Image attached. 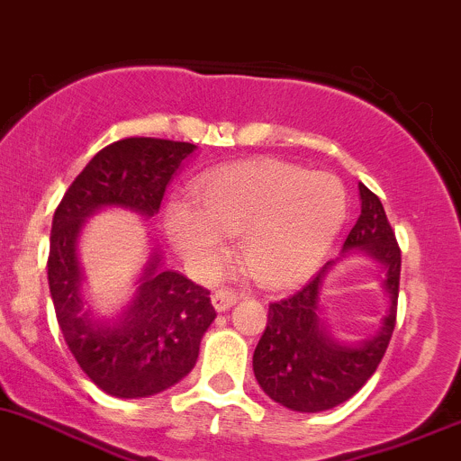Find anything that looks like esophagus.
Here are the masks:
<instances>
[{
  "mask_svg": "<svg viewBox=\"0 0 461 461\" xmlns=\"http://www.w3.org/2000/svg\"><path fill=\"white\" fill-rule=\"evenodd\" d=\"M240 297L235 295V293L230 291H215L212 293V306H215V311H229V308L235 303Z\"/></svg>",
  "mask_w": 461,
  "mask_h": 461,
  "instance_id": "esophagus-1",
  "label": "esophagus"
}]
</instances>
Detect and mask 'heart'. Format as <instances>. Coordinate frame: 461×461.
<instances>
[{
  "label": "heart",
  "instance_id": "heart-1",
  "mask_svg": "<svg viewBox=\"0 0 461 461\" xmlns=\"http://www.w3.org/2000/svg\"><path fill=\"white\" fill-rule=\"evenodd\" d=\"M195 202L166 208V232L197 279H212L240 235V259L259 284L288 288L315 273L346 217V191L330 173L282 159H249L202 175Z\"/></svg>",
  "mask_w": 461,
  "mask_h": 461
}]
</instances>
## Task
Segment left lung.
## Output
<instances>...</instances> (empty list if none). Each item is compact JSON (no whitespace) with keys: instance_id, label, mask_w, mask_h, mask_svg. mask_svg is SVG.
Here are the masks:
<instances>
[{"instance_id":"left-lung-1","label":"left lung","mask_w":461,"mask_h":461,"mask_svg":"<svg viewBox=\"0 0 461 461\" xmlns=\"http://www.w3.org/2000/svg\"><path fill=\"white\" fill-rule=\"evenodd\" d=\"M362 212L344 241V253H364L384 266L388 311L373 337L355 344L335 339L321 320V286L329 262L306 286L268 306V321L253 355L266 395L300 412H320L350 400L377 371L395 329L402 253L382 202L359 184Z\"/></svg>"}]
</instances>
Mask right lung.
<instances>
[{
	"mask_svg": "<svg viewBox=\"0 0 461 461\" xmlns=\"http://www.w3.org/2000/svg\"><path fill=\"white\" fill-rule=\"evenodd\" d=\"M195 149L155 137L115 141L88 161L55 211L49 286L57 324L79 368L113 397L140 400L186 377L217 312L211 293L177 270L161 268L155 250L124 311L95 315L82 295L79 230L93 212L111 206L153 217L168 182Z\"/></svg>",
	"mask_w": 461,
	"mask_h": 461,
	"instance_id": "add662e5",
	"label": "right lung"
}]
</instances>
